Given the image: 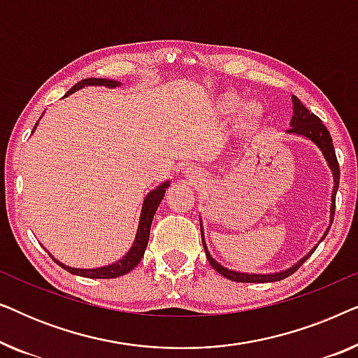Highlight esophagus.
I'll return each mask as SVG.
<instances>
[{
    "label": "esophagus",
    "instance_id": "obj_1",
    "mask_svg": "<svg viewBox=\"0 0 358 358\" xmlns=\"http://www.w3.org/2000/svg\"><path fill=\"white\" fill-rule=\"evenodd\" d=\"M185 174H187V179H190V180H195V179H199V174H197V171L192 169V168H189L187 171H185Z\"/></svg>",
    "mask_w": 358,
    "mask_h": 358
}]
</instances>
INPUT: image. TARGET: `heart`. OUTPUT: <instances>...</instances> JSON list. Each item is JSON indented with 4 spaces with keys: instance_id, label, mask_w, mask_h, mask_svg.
Instances as JSON below:
<instances>
[{
    "instance_id": "heart-1",
    "label": "heart",
    "mask_w": 358,
    "mask_h": 358,
    "mask_svg": "<svg viewBox=\"0 0 358 358\" xmlns=\"http://www.w3.org/2000/svg\"><path fill=\"white\" fill-rule=\"evenodd\" d=\"M239 107V97L234 94H224L222 99H220V110L223 114H234ZM243 117L244 120H257V115L254 114L252 106H244L243 107Z\"/></svg>"
}]
</instances>
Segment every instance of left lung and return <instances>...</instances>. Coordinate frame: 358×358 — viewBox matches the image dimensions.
<instances>
[{"instance_id":"8db88e82","label":"left lung","mask_w":358,"mask_h":358,"mask_svg":"<svg viewBox=\"0 0 358 358\" xmlns=\"http://www.w3.org/2000/svg\"><path fill=\"white\" fill-rule=\"evenodd\" d=\"M292 101H293V117L290 120V130H287V134H292V135H301L305 136V138L311 140L313 143H315L317 148L321 150L322 156H324V159L327 161V166H329L331 171H332V176H334V189H332V203H331V224H332V220H334V212H336V194H337V189H339V178H341V171H339V163H337V158H336V150H334V145H332V138H331V134L327 131V129L322 124L320 117H316L313 112H310L306 109L305 106L301 104V101L298 99L296 96H292ZM329 224V228H331ZM329 228L326 229L324 236L327 233H329ZM200 231H202V244H203V249H205V256H207L210 266H212L215 271L218 273H222L223 277L229 278V280L233 282H243V283H264V282H278V280H283V278L290 277L293 272H296L298 268L301 267V264L306 261L308 257L311 256L313 252H315L316 248H313L310 252L306 254L305 257L300 259L295 266L287 268V271H282V272H275V273H244V272H236V271H229V268L223 267L222 264H218L215 259L210 256L208 249H207V244H205V239H203V229H202V223H200ZM322 236V239H324Z\"/></svg>"}]
</instances>
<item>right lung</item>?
I'll return each instance as SVG.
<instances>
[{
	"mask_svg": "<svg viewBox=\"0 0 358 358\" xmlns=\"http://www.w3.org/2000/svg\"><path fill=\"white\" fill-rule=\"evenodd\" d=\"M85 86L115 87V86H120V83L114 81V80H106V78H86V80L76 83V85L66 92L65 97L70 96L71 92L81 90V87H85ZM36 127H37V124H36ZM36 127H34V130H36ZM168 187H169V182H163L161 185H158L155 190H151L148 195H146L143 207H141L138 231H136L134 246H131L130 251L127 252L124 257L119 259L117 262L110 264V266L97 267V268H75V267L65 266V264L58 262L55 257H52V259L58 264V266L63 267L70 273H73V275H80V277H86V278H115V277L125 275V273H129L130 271H134V268L140 264L141 257H143V254L146 251V246H148L151 223H153L156 208H158L161 200H163L166 189Z\"/></svg>",
	"mask_w": 358,
	"mask_h": 358,
	"instance_id": "obj_1",
	"label": "right lung"
}]
</instances>
